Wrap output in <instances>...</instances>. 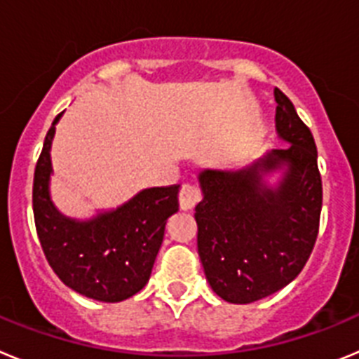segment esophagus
<instances>
[{"label": "esophagus", "mask_w": 359, "mask_h": 359, "mask_svg": "<svg viewBox=\"0 0 359 359\" xmlns=\"http://www.w3.org/2000/svg\"><path fill=\"white\" fill-rule=\"evenodd\" d=\"M201 190L196 185H183L180 192V208L182 210H192L201 201Z\"/></svg>", "instance_id": "obj_1"}]
</instances>
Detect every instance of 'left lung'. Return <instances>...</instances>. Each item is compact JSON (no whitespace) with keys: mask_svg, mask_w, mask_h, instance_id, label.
Listing matches in <instances>:
<instances>
[{"mask_svg":"<svg viewBox=\"0 0 359 359\" xmlns=\"http://www.w3.org/2000/svg\"><path fill=\"white\" fill-rule=\"evenodd\" d=\"M278 138L273 149L239 170L199 174L198 253L215 294L252 304L277 293L302 271L315 248L322 212L318 152L293 102L275 88ZM283 170L277 187L264 176Z\"/></svg>","mask_w":359,"mask_h":359,"instance_id":"obj_1","label":"left lung"}]
</instances>
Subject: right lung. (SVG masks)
Returning <instances> with one entry per match:
<instances>
[{"label": "right lung", "mask_w": 359, "mask_h": 359, "mask_svg": "<svg viewBox=\"0 0 359 359\" xmlns=\"http://www.w3.org/2000/svg\"><path fill=\"white\" fill-rule=\"evenodd\" d=\"M61 115L46 133L34 172L37 237L46 261L66 286L100 302H122L151 277L167 219L180 208V185L145 189L116 210L88 221L66 217L50 199V149Z\"/></svg>", "instance_id": "1"}]
</instances>
